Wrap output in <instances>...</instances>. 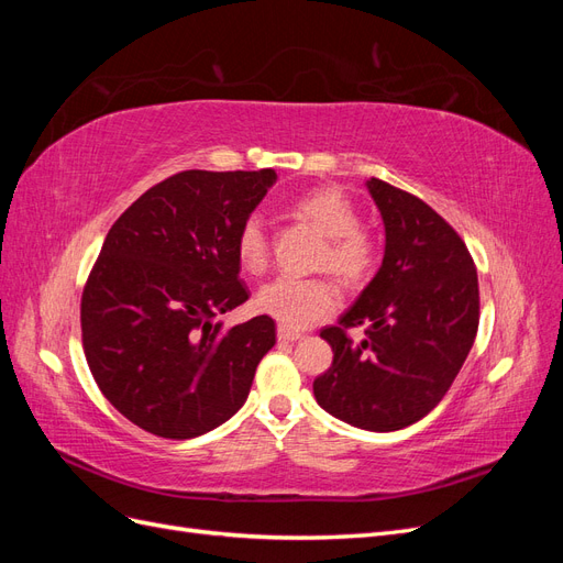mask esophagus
I'll use <instances>...</instances> for the list:
<instances>
[{
    "instance_id": "obj_1",
    "label": "esophagus",
    "mask_w": 563,
    "mask_h": 563,
    "mask_svg": "<svg viewBox=\"0 0 563 563\" xmlns=\"http://www.w3.org/2000/svg\"><path fill=\"white\" fill-rule=\"evenodd\" d=\"M277 338L284 340V343H294V340H300V338H302V333H300V331H294V329L279 327V329H277Z\"/></svg>"
}]
</instances>
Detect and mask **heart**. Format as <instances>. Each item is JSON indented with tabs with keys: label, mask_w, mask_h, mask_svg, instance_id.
<instances>
[{
	"label": "heart",
	"mask_w": 563,
	"mask_h": 563,
	"mask_svg": "<svg viewBox=\"0 0 563 563\" xmlns=\"http://www.w3.org/2000/svg\"><path fill=\"white\" fill-rule=\"evenodd\" d=\"M294 213L308 220L327 246L319 253V265L331 267L350 286H362L376 275L380 242L360 223V211L352 199L335 187H317L294 203ZM236 258L251 275H261L269 261V240L261 216H246L234 236ZM340 291L329 277H277L255 296V310L279 321L286 329H305L338 310Z\"/></svg>",
	"instance_id": "heart-1"
}]
</instances>
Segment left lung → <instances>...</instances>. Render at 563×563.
Returning a JSON list of instances; mask_svg holds the SVG:
<instances>
[{"instance_id":"1","label":"left lung","mask_w":563,"mask_h":563,"mask_svg":"<svg viewBox=\"0 0 563 563\" xmlns=\"http://www.w3.org/2000/svg\"><path fill=\"white\" fill-rule=\"evenodd\" d=\"M385 223V258L335 327L331 368L314 380L321 408L354 428L391 432L428 416L463 368L479 329V279L472 255L420 197L368 180ZM362 325L354 344L346 331Z\"/></svg>"}]
</instances>
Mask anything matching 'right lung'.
<instances>
[{
  "instance_id": "1",
  "label": "right lung",
  "mask_w": 563,
  "mask_h": 563,
  "mask_svg": "<svg viewBox=\"0 0 563 563\" xmlns=\"http://www.w3.org/2000/svg\"><path fill=\"white\" fill-rule=\"evenodd\" d=\"M277 174L180 172L114 220L81 294V345L106 399L141 430L192 439L244 406L275 319L223 329L249 300L234 236Z\"/></svg>"
}]
</instances>
